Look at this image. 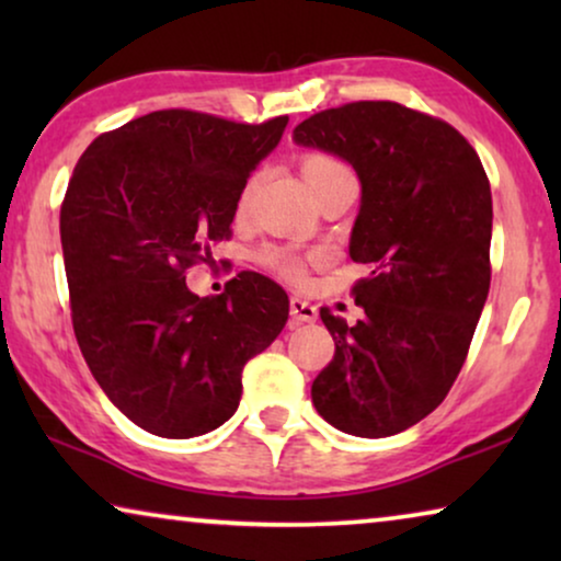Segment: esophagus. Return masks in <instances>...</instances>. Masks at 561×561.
<instances>
[{
	"label": "esophagus",
	"instance_id": "esophagus-1",
	"mask_svg": "<svg viewBox=\"0 0 561 561\" xmlns=\"http://www.w3.org/2000/svg\"><path fill=\"white\" fill-rule=\"evenodd\" d=\"M317 317L319 311L311 301H306V298H290V319L296 324H311V321H317Z\"/></svg>",
	"mask_w": 561,
	"mask_h": 561
}]
</instances>
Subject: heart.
<instances>
[{"label":"heart","instance_id":"b5f03b06","mask_svg":"<svg viewBox=\"0 0 561 561\" xmlns=\"http://www.w3.org/2000/svg\"><path fill=\"white\" fill-rule=\"evenodd\" d=\"M301 175H304L306 186H309V191L313 194V191H317L319 186H324L327 181L336 179V175H352V173H350L347 165L340 163V160L332 158V156H324V152H309V156H304V160H301ZM250 191H252V181L242 191L240 209L244 206V202H248ZM265 260L280 275H286V278L296 280V283L306 280L304 263L294 255V252H267Z\"/></svg>","mask_w":561,"mask_h":561}]
</instances>
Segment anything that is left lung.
I'll return each mask as SVG.
<instances>
[{
  "label": "left lung",
  "instance_id": "left-lung-1",
  "mask_svg": "<svg viewBox=\"0 0 561 561\" xmlns=\"http://www.w3.org/2000/svg\"><path fill=\"white\" fill-rule=\"evenodd\" d=\"M294 142L355 168L363 196L350 257L373 265L355 286L365 313L355 327L321 309L334 359L311 401L344 434L393 436L447 398L488 301V175L455 127L396 102L319 112Z\"/></svg>",
  "mask_w": 561,
  "mask_h": 561
}]
</instances>
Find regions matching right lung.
Masks as SVG:
<instances>
[{"instance_id":"right-lung-1","label":"right lung","mask_w":561,"mask_h":561,"mask_svg":"<svg viewBox=\"0 0 561 561\" xmlns=\"http://www.w3.org/2000/svg\"><path fill=\"white\" fill-rule=\"evenodd\" d=\"M286 125L150 112L96 137L73 168L60 206L73 332L106 398L145 432L191 439L232 419L244 363L286 327L288 296L265 275L211 298L183 275L227 240Z\"/></svg>"}]
</instances>
